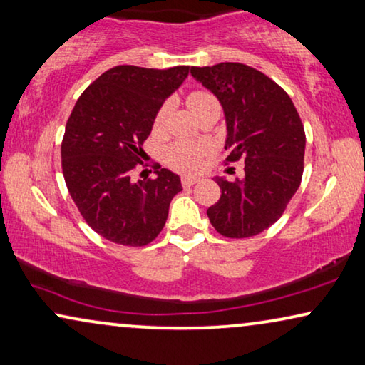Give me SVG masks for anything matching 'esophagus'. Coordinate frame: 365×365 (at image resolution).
Here are the masks:
<instances>
[{
  "instance_id": "1",
  "label": "esophagus",
  "mask_w": 365,
  "mask_h": 365,
  "mask_svg": "<svg viewBox=\"0 0 365 365\" xmlns=\"http://www.w3.org/2000/svg\"><path fill=\"white\" fill-rule=\"evenodd\" d=\"M197 182H200L198 177H190V175H183L182 177V185H183V187H192V185H195Z\"/></svg>"
}]
</instances>
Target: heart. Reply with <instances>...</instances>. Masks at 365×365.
Masks as SVG:
<instances>
[{
    "mask_svg": "<svg viewBox=\"0 0 365 365\" xmlns=\"http://www.w3.org/2000/svg\"><path fill=\"white\" fill-rule=\"evenodd\" d=\"M187 104L190 107V110H192L198 119L205 114H210V112L222 110V106H220L217 96H215L213 92L205 89L190 92L187 96ZM167 110L168 106L162 104L155 112V117H153V130L155 132H158L163 127ZM205 155H207V147L202 145V143L187 140L173 142L170 145H167L165 150H163V158H165V162L172 168L180 172L198 170V168L202 167Z\"/></svg>",
    "mask_w": 365,
    "mask_h": 365,
    "instance_id": "heart-1",
    "label": "heart"
}]
</instances>
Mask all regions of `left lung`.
Segmentation results:
<instances>
[{
	"mask_svg": "<svg viewBox=\"0 0 365 365\" xmlns=\"http://www.w3.org/2000/svg\"><path fill=\"white\" fill-rule=\"evenodd\" d=\"M190 73L222 102L227 162L245 160L241 178H217L222 197L207 210L210 223L227 238H250L278 222L299 188L306 148L301 117L283 87L246 64Z\"/></svg>",
	"mask_w": 365,
	"mask_h": 365,
	"instance_id": "obj_1",
	"label": "left lung"
}]
</instances>
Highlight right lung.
<instances>
[{"mask_svg": "<svg viewBox=\"0 0 365 365\" xmlns=\"http://www.w3.org/2000/svg\"><path fill=\"white\" fill-rule=\"evenodd\" d=\"M188 71L115 66L82 92L71 112L61 143L64 180L86 223L112 243H152L182 192L180 177L160 165L155 178L133 182L130 175L155 112Z\"/></svg>", "mask_w": 365, "mask_h": 365, "instance_id": "add662e5", "label": "right lung"}]
</instances>
